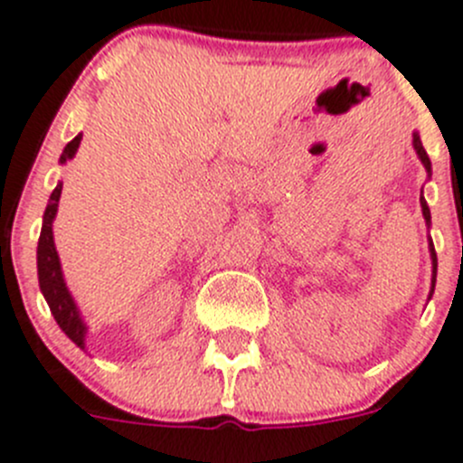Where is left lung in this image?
Segmentation results:
<instances>
[{
  "instance_id": "obj_1",
  "label": "left lung",
  "mask_w": 463,
  "mask_h": 463,
  "mask_svg": "<svg viewBox=\"0 0 463 463\" xmlns=\"http://www.w3.org/2000/svg\"><path fill=\"white\" fill-rule=\"evenodd\" d=\"M413 148H416L418 157H420V162L425 164L427 173H430L431 171V162H430V157H427L425 148H422V141H420V137H418V134H413ZM420 205H422V217H425V222L430 223L431 217H430V207H427L425 198H420ZM430 251H431V262H434V279H431V292H434V283H436V251H434V244H431V241H430Z\"/></svg>"
}]
</instances>
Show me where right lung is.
I'll return each instance as SVG.
<instances>
[{
	"mask_svg": "<svg viewBox=\"0 0 463 463\" xmlns=\"http://www.w3.org/2000/svg\"><path fill=\"white\" fill-rule=\"evenodd\" d=\"M80 141L81 134H77L75 139L63 148L59 162H68V159L77 153V148H80ZM61 187V183L56 184V189L50 196V203H47L45 207V217H43V231L41 237H38V283H41V292L43 297H45L47 304H50V310L52 315H54L56 324L61 326L63 334H66L77 347L84 349L86 326L80 319V313H77V306L75 301H72L71 292H68L66 283H63L61 265H59V256H56L54 249V237H52V222H54L56 207H59Z\"/></svg>",
	"mask_w": 463,
	"mask_h": 463,
	"instance_id": "add662e5",
	"label": "right lung"
}]
</instances>
